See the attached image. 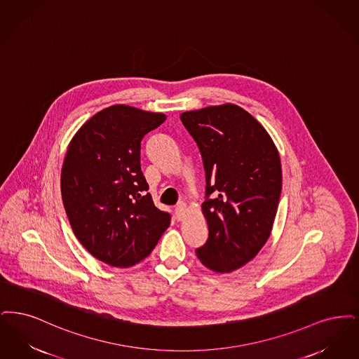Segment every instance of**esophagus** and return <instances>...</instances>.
<instances>
[{"mask_svg":"<svg viewBox=\"0 0 359 359\" xmlns=\"http://www.w3.org/2000/svg\"><path fill=\"white\" fill-rule=\"evenodd\" d=\"M185 209H187L185 203H177V206L174 208V215H175V219H178V221H181V219H184V215H185Z\"/></svg>","mask_w":359,"mask_h":359,"instance_id":"obj_1","label":"esophagus"}]
</instances>
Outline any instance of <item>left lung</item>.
Instances as JSON below:
<instances>
[{
	"label": "left lung",
	"instance_id": "8db88e82",
	"mask_svg": "<svg viewBox=\"0 0 359 359\" xmlns=\"http://www.w3.org/2000/svg\"><path fill=\"white\" fill-rule=\"evenodd\" d=\"M205 170L203 213L208 240L196 250L215 272H232L263 248L281 193L278 149L264 127L236 104L181 114Z\"/></svg>",
	"mask_w": 359,
	"mask_h": 359
}]
</instances>
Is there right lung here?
I'll return each mask as SVG.
<instances>
[{
	"mask_svg": "<svg viewBox=\"0 0 359 359\" xmlns=\"http://www.w3.org/2000/svg\"><path fill=\"white\" fill-rule=\"evenodd\" d=\"M165 121L159 112L111 106L81 126L68 146L62 169L65 213L81 245L106 264L140 263L170 224L140 170V142Z\"/></svg>",
	"mask_w": 359,
	"mask_h": 359,
	"instance_id": "add662e5",
	"label": "right lung"
}]
</instances>
